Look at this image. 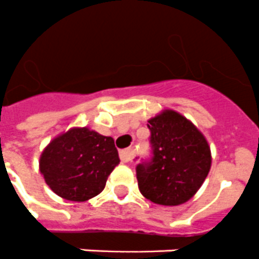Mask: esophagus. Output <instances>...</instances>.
Instances as JSON below:
<instances>
[{
	"label": "esophagus",
	"instance_id": "1",
	"mask_svg": "<svg viewBox=\"0 0 259 259\" xmlns=\"http://www.w3.org/2000/svg\"><path fill=\"white\" fill-rule=\"evenodd\" d=\"M132 158H134V152H132L131 148H127V150L120 151V160L123 163L131 162Z\"/></svg>",
	"mask_w": 259,
	"mask_h": 259
}]
</instances>
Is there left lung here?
<instances>
[{
  "mask_svg": "<svg viewBox=\"0 0 259 259\" xmlns=\"http://www.w3.org/2000/svg\"><path fill=\"white\" fill-rule=\"evenodd\" d=\"M154 158L136 167L142 195L163 206H179L195 195L211 167L203 134L188 119L164 109L148 120Z\"/></svg>",
  "mask_w": 259,
  "mask_h": 259,
  "instance_id": "1",
  "label": "left lung"
}]
</instances>
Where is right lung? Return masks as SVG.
<instances>
[{
  "mask_svg": "<svg viewBox=\"0 0 259 259\" xmlns=\"http://www.w3.org/2000/svg\"><path fill=\"white\" fill-rule=\"evenodd\" d=\"M120 163L115 142L87 127L60 134L41 152L40 172L63 199L73 202L99 195Z\"/></svg>",
  "mask_w": 259,
  "mask_h": 259,
  "instance_id": "right-lung-1",
  "label": "right lung"
}]
</instances>
